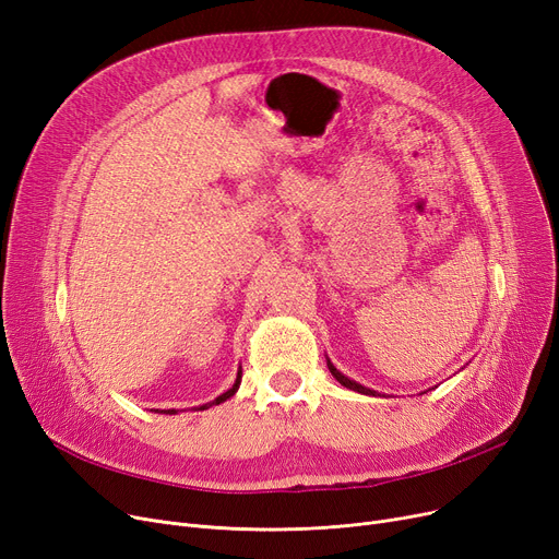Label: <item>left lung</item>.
<instances>
[{
	"mask_svg": "<svg viewBox=\"0 0 559 559\" xmlns=\"http://www.w3.org/2000/svg\"><path fill=\"white\" fill-rule=\"evenodd\" d=\"M326 365H329V369H331V373H333V378L337 380L340 385H344L346 390H354V392H358V394H367V396H385V394H380V392H376V390H371V388H365V385H360V383H356V380H350L348 376H344L331 360H326ZM426 394V392H424Z\"/></svg>",
	"mask_w": 559,
	"mask_h": 559,
	"instance_id": "1",
	"label": "left lung"
}]
</instances>
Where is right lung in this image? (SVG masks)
Returning <instances> with one entry per match:
<instances>
[{"instance_id": "1", "label": "right lung", "mask_w": 559, "mask_h": 559, "mask_svg": "<svg viewBox=\"0 0 559 559\" xmlns=\"http://www.w3.org/2000/svg\"><path fill=\"white\" fill-rule=\"evenodd\" d=\"M240 383H242V369L238 371V378H235V383H233V388L230 390H226L224 394H219L215 401H211V403H203V405H199V407H194V409H209L211 405H219V403H224L226 399H230L235 392L240 390ZM154 413H158V409H154ZM160 415H179V409H160Z\"/></svg>"}]
</instances>
